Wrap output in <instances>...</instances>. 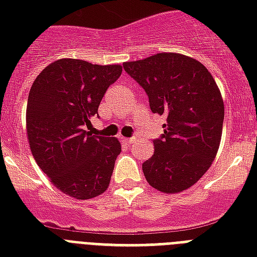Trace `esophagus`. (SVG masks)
Masks as SVG:
<instances>
[{"label": "esophagus", "instance_id": "34e87169", "mask_svg": "<svg viewBox=\"0 0 257 257\" xmlns=\"http://www.w3.org/2000/svg\"><path fill=\"white\" fill-rule=\"evenodd\" d=\"M125 144H133L135 141H136V139L135 137H131V139H124Z\"/></svg>", "mask_w": 257, "mask_h": 257}]
</instances>
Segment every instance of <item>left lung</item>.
Segmentation results:
<instances>
[{
  "instance_id": "left-lung-1",
  "label": "left lung",
  "mask_w": 257,
  "mask_h": 257,
  "mask_svg": "<svg viewBox=\"0 0 257 257\" xmlns=\"http://www.w3.org/2000/svg\"><path fill=\"white\" fill-rule=\"evenodd\" d=\"M124 69L144 88L151 110L167 116L155 153L143 164L145 179L164 193L185 191L219 151L224 102L215 80L201 62L180 53L124 62Z\"/></svg>"
}]
</instances>
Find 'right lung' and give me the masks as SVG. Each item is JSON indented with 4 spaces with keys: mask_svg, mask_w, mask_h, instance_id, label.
Returning <instances> with one entry per match:
<instances>
[{
    "mask_svg": "<svg viewBox=\"0 0 257 257\" xmlns=\"http://www.w3.org/2000/svg\"><path fill=\"white\" fill-rule=\"evenodd\" d=\"M121 65H93L61 58L38 74L26 106V132L37 165L65 195L88 200L106 191L121 152L114 137L85 129L121 76Z\"/></svg>",
    "mask_w": 257,
    "mask_h": 257,
    "instance_id": "1",
    "label": "right lung"
}]
</instances>
